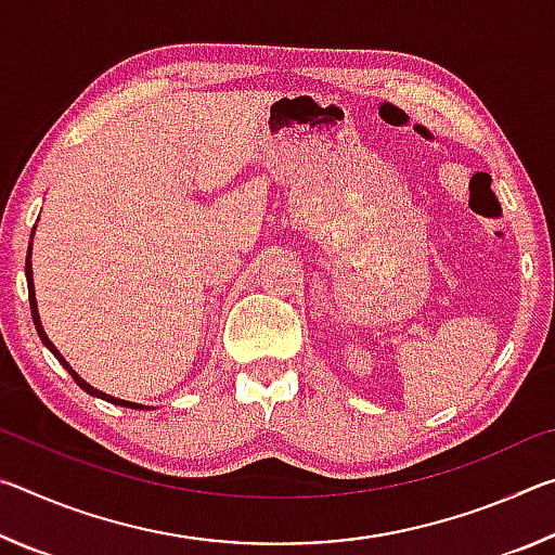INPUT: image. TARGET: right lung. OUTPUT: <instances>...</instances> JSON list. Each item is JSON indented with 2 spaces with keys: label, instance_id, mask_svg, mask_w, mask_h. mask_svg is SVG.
<instances>
[{
  "label": "right lung",
  "instance_id": "1",
  "mask_svg": "<svg viewBox=\"0 0 555 555\" xmlns=\"http://www.w3.org/2000/svg\"><path fill=\"white\" fill-rule=\"evenodd\" d=\"M29 257H31V247H29ZM26 257V281H29V304H31V318H34V325H36V333H39V337L43 340V345L49 347V350L55 354V360H59L65 370L70 372V377L78 382V387L80 389H86L88 393H92V397H100V399H105V401H109V403H117V406H127V409H146V406H139V403H131V401H121V399H115V397H109V393H102V391H98L95 387H90V384L86 382V379H80L78 374H75V370L70 367L68 362L63 360V354L55 350V345L49 340V335L43 333V325H41V321H39V311H36V296H34V279H31V259Z\"/></svg>",
  "mask_w": 555,
  "mask_h": 555
}]
</instances>
